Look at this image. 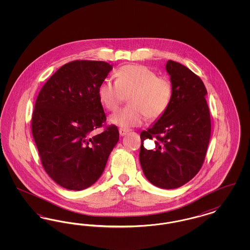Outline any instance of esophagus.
<instances>
[{"instance_id":"34e87169","label":"esophagus","mask_w":250,"mask_h":250,"mask_svg":"<svg viewBox=\"0 0 250 250\" xmlns=\"http://www.w3.org/2000/svg\"><path fill=\"white\" fill-rule=\"evenodd\" d=\"M128 132H129V129H127V128H122V127H121L119 129L120 136L124 137V136H125Z\"/></svg>"}]
</instances>
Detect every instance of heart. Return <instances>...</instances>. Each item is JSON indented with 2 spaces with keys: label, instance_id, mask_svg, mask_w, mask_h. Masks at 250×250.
<instances>
[{
  "label": "heart",
  "instance_id": "1",
  "mask_svg": "<svg viewBox=\"0 0 250 250\" xmlns=\"http://www.w3.org/2000/svg\"><path fill=\"white\" fill-rule=\"evenodd\" d=\"M115 82L105 80L99 85L98 97L107 110H115L128 96L129 105L110 115L109 123L122 128L139 126L145 118L159 119L170 104L172 84L165 77L143 65H125Z\"/></svg>",
  "mask_w": 250,
  "mask_h": 250
}]
</instances>
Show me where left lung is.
Returning <instances> with one entry per match:
<instances>
[{
  "instance_id": "left-lung-1",
  "label": "left lung",
  "mask_w": 250,
  "mask_h": 250,
  "mask_svg": "<svg viewBox=\"0 0 250 250\" xmlns=\"http://www.w3.org/2000/svg\"><path fill=\"white\" fill-rule=\"evenodd\" d=\"M166 70L172 84V97L166 112L141 134L156 138L155 150L140 151L143 173L154 186L177 188L201 169L211 137V119L202 80L187 66L168 60Z\"/></svg>"
}]
</instances>
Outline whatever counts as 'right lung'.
Listing matches in <instances>:
<instances>
[{
  "label": "right lung",
  "instance_id": "right-lung-1",
  "mask_svg": "<svg viewBox=\"0 0 250 250\" xmlns=\"http://www.w3.org/2000/svg\"><path fill=\"white\" fill-rule=\"evenodd\" d=\"M111 69L101 61L70 62L49 78L36 98L32 132L41 162L66 189L94 185L119 141L116 125L93 134L106 122L98 88Z\"/></svg>",
  "mask_w": 250,
  "mask_h": 250
}]
</instances>
